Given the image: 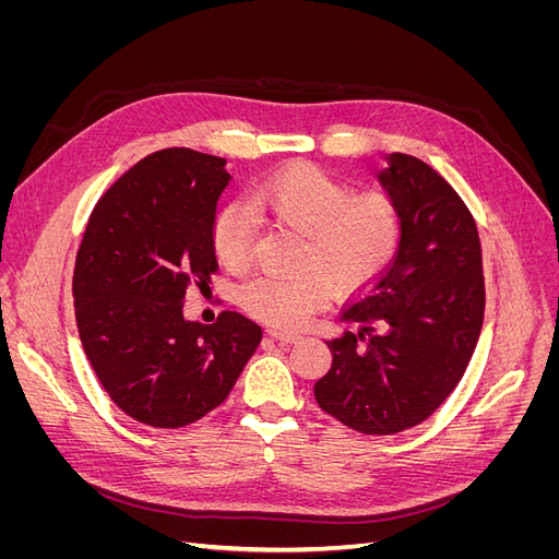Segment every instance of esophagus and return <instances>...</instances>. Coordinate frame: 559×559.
Listing matches in <instances>:
<instances>
[{
	"mask_svg": "<svg viewBox=\"0 0 559 559\" xmlns=\"http://www.w3.org/2000/svg\"><path fill=\"white\" fill-rule=\"evenodd\" d=\"M267 335L273 337V341L282 343V345H296V343L302 341V335H298V333H284V331H277V329H270Z\"/></svg>",
	"mask_w": 559,
	"mask_h": 559,
	"instance_id": "esophagus-1",
	"label": "esophagus"
}]
</instances>
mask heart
<instances>
[{
  "label": "heart",
  "instance_id": "obj_1",
  "mask_svg": "<svg viewBox=\"0 0 559 559\" xmlns=\"http://www.w3.org/2000/svg\"><path fill=\"white\" fill-rule=\"evenodd\" d=\"M251 205L275 224L300 235L298 277H257L240 289V306L270 326H302L319 306L326 284L335 294H354L373 284L394 261L403 212L382 189L354 193L343 179L317 165L300 163L265 177L251 193ZM212 247L226 267L245 270L251 261L253 233L238 207L218 210Z\"/></svg>",
  "mask_w": 559,
  "mask_h": 559
}]
</instances>
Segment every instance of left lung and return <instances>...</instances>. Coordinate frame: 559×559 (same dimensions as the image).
I'll list each match as a JSON object with an SVG mask.
<instances>
[{"mask_svg":"<svg viewBox=\"0 0 559 559\" xmlns=\"http://www.w3.org/2000/svg\"><path fill=\"white\" fill-rule=\"evenodd\" d=\"M403 212L394 261L354 296L326 341L333 364L317 380L321 411L368 436L425 421L460 384L480 337L485 280L478 228L433 167L389 154L378 175Z\"/></svg>","mask_w":559,"mask_h":559,"instance_id":"left-lung-1","label":"left lung"}]
</instances>
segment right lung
<instances>
[{
  "label": "right lung",
  "mask_w": 559,
  "mask_h": 559,
  "mask_svg": "<svg viewBox=\"0 0 559 559\" xmlns=\"http://www.w3.org/2000/svg\"><path fill=\"white\" fill-rule=\"evenodd\" d=\"M226 158L163 148L97 200L74 265L83 352L132 419L179 429L222 405L263 331L240 312L205 326L183 317L191 284L216 273L212 222Z\"/></svg>",
  "instance_id": "add662e5"
}]
</instances>
